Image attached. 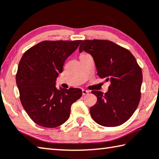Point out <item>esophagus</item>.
Returning a JSON list of instances; mask_svg holds the SVG:
<instances>
[{
	"instance_id": "1",
	"label": "esophagus",
	"mask_w": 159,
	"mask_h": 159,
	"mask_svg": "<svg viewBox=\"0 0 159 159\" xmlns=\"http://www.w3.org/2000/svg\"><path fill=\"white\" fill-rule=\"evenodd\" d=\"M89 93V92L88 91V90H82V94H83V95H88Z\"/></svg>"
}]
</instances>
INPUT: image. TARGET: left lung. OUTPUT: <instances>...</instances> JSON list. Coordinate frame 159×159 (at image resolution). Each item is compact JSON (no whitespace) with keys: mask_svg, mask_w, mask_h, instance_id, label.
<instances>
[{"mask_svg":"<svg viewBox=\"0 0 159 159\" xmlns=\"http://www.w3.org/2000/svg\"><path fill=\"white\" fill-rule=\"evenodd\" d=\"M91 55L98 75L110 81L105 93L93 90L98 100L90 112L95 122L104 127L123 124L137 110L141 98L142 71L129 50L108 40H84L79 47Z\"/></svg>","mask_w":159,"mask_h":159,"instance_id":"left-lung-1","label":"left lung"}]
</instances>
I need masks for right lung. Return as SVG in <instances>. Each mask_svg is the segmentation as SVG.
I'll return each mask as SVG.
<instances>
[{"label":"right lung","mask_w":159,"mask_h":159,"mask_svg":"<svg viewBox=\"0 0 159 159\" xmlns=\"http://www.w3.org/2000/svg\"><path fill=\"white\" fill-rule=\"evenodd\" d=\"M82 41H44L25 52L20 61L16 84L24 109L32 120L47 128L59 127L69 119L70 107L82 90L56 87L66 59Z\"/></svg>","instance_id":"1"}]
</instances>
